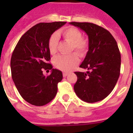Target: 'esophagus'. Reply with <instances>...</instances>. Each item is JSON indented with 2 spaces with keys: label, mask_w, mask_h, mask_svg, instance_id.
Instances as JSON below:
<instances>
[{
  "label": "esophagus",
  "mask_w": 133,
  "mask_h": 133,
  "mask_svg": "<svg viewBox=\"0 0 133 133\" xmlns=\"http://www.w3.org/2000/svg\"><path fill=\"white\" fill-rule=\"evenodd\" d=\"M68 75V73H66V72L63 73V77H66Z\"/></svg>",
  "instance_id": "1"
}]
</instances>
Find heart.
I'll list each match as a JSON object with an SVG mask.
<instances>
[{
    "mask_svg": "<svg viewBox=\"0 0 133 133\" xmlns=\"http://www.w3.org/2000/svg\"><path fill=\"white\" fill-rule=\"evenodd\" d=\"M64 40L71 43L70 52L75 51L81 57L85 56L89 48V41L87 38L82 37L81 30L75 27H69L61 31ZM58 37L57 34H52L48 40V50L51 54L57 52ZM76 53L68 56H58L54 58L53 63L56 68L63 72H70L79 64V56Z\"/></svg>",
    "mask_w": 133,
    "mask_h": 133,
    "instance_id": "1",
    "label": "heart"
}]
</instances>
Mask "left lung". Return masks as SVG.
I'll return each instance as SVG.
<instances>
[{
	"label": "left lung",
	"mask_w": 133,
	"mask_h": 133,
	"mask_svg": "<svg viewBox=\"0 0 133 133\" xmlns=\"http://www.w3.org/2000/svg\"><path fill=\"white\" fill-rule=\"evenodd\" d=\"M88 36L89 50L80 68L86 72H75L76 95L88 103L101 101L111 92L117 82L121 68V54L109 31L91 23L71 22Z\"/></svg>",
	"instance_id": "8db88e82"
}]
</instances>
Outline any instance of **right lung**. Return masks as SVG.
Listing matches in <instances>:
<instances>
[{"label": "right lung", "mask_w": 133, "mask_h": 133, "mask_svg": "<svg viewBox=\"0 0 133 133\" xmlns=\"http://www.w3.org/2000/svg\"><path fill=\"white\" fill-rule=\"evenodd\" d=\"M66 22L40 23L33 26L20 38L11 58V77L18 92L27 102L42 106L52 101L58 90L62 72L49 63L50 36ZM43 69L52 72L45 77Z\"/></svg>", "instance_id": "obj_1"}]
</instances>
